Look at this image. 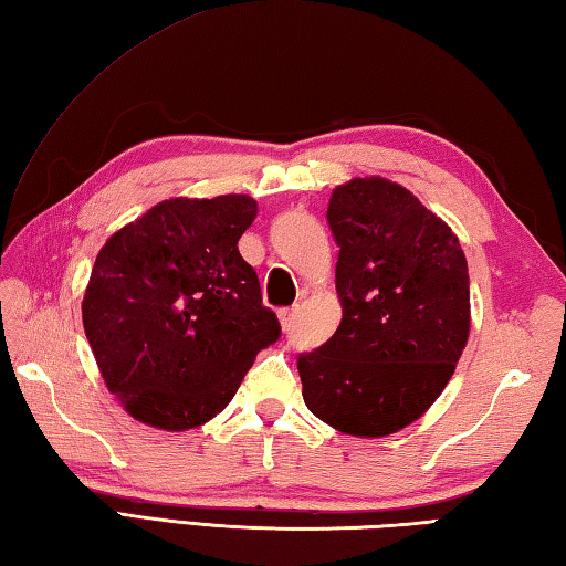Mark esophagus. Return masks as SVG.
<instances>
[{"label":"esophagus","instance_id":"obj_1","mask_svg":"<svg viewBox=\"0 0 566 566\" xmlns=\"http://www.w3.org/2000/svg\"><path fill=\"white\" fill-rule=\"evenodd\" d=\"M294 314H296V306H286V310H280V324H282V329H284V332L292 327Z\"/></svg>","mask_w":566,"mask_h":566}]
</instances>
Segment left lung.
Instances as JSON below:
<instances>
[{
    "mask_svg": "<svg viewBox=\"0 0 566 566\" xmlns=\"http://www.w3.org/2000/svg\"><path fill=\"white\" fill-rule=\"evenodd\" d=\"M327 222L342 322L296 359L304 405L344 434H395L434 405L462 357L467 256L442 219L381 177L334 189Z\"/></svg>",
    "mask_w": 566,
    "mask_h": 566,
    "instance_id": "obj_1",
    "label": "left lung"
}]
</instances>
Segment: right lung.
Listing matches in <instances>:
<instances>
[{"instance_id":"add662e5","label":"right lung","mask_w":566,"mask_h":566,"mask_svg":"<svg viewBox=\"0 0 566 566\" xmlns=\"http://www.w3.org/2000/svg\"><path fill=\"white\" fill-rule=\"evenodd\" d=\"M247 195L165 199L99 249L82 319L107 389L134 419L185 432L217 417L282 327L239 254Z\"/></svg>"}]
</instances>
